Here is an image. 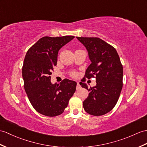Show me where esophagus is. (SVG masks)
Listing matches in <instances>:
<instances>
[{
	"instance_id": "obj_1",
	"label": "esophagus",
	"mask_w": 147,
	"mask_h": 147,
	"mask_svg": "<svg viewBox=\"0 0 147 147\" xmlns=\"http://www.w3.org/2000/svg\"><path fill=\"white\" fill-rule=\"evenodd\" d=\"M80 88H81L80 84V83L78 82V83H77V85H76V90H78L79 89H80Z\"/></svg>"
}]
</instances>
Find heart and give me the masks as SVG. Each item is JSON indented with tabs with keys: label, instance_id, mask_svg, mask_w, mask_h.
Returning a JSON list of instances; mask_svg holds the SVG:
<instances>
[{
	"label": "heart",
	"instance_id": "b5f03b06",
	"mask_svg": "<svg viewBox=\"0 0 147 147\" xmlns=\"http://www.w3.org/2000/svg\"><path fill=\"white\" fill-rule=\"evenodd\" d=\"M70 74H71V76L73 78H76L78 76V73L76 72V71H72Z\"/></svg>",
	"mask_w": 147,
	"mask_h": 147
}]
</instances>
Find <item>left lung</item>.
Here are the masks:
<instances>
[{"mask_svg":"<svg viewBox=\"0 0 147 147\" xmlns=\"http://www.w3.org/2000/svg\"><path fill=\"white\" fill-rule=\"evenodd\" d=\"M76 38L86 48L91 61L84 78H95L96 83L90 88L86 83H80L90 92L83 108L91 115H105L115 107L122 90L123 72L120 57L113 47L98 37Z\"/></svg>","mask_w":147,"mask_h":147,"instance_id":"obj_1","label":"left lung"}]
</instances>
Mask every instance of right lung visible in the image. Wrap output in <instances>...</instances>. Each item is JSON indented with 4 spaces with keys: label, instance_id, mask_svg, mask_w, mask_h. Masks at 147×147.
<instances>
[{
    "label": "right lung",
    "instance_id": "add662e5",
    "mask_svg": "<svg viewBox=\"0 0 147 147\" xmlns=\"http://www.w3.org/2000/svg\"><path fill=\"white\" fill-rule=\"evenodd\" d=\"M74 38L73 36L43 37L26 54L22 66L26 93L33 108L47 117L62 114L76 91L75 81L64 79L53 84L50 76L57 64L58 51Z\"/></svg>",
    "mask_w": 147,
    "mask_h": 147
}]
</instances>
